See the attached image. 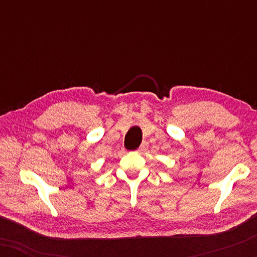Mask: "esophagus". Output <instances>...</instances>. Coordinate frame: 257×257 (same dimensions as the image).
Segmentation results:
<instances>
[{
    "label": "esophagus",
    "mask_w": 257,
    "mask_h": 257,
    "mask_svg": "<svg viewBox=\"0 0 257 257\" xmlns=\"http://www.w3.org/2000/svg\"><path fill=\"white\" fill-rule=\"evenodd\" d=\"M146 147H147V143H145V142H144V143L142 144V146H140V147H139V149H138V152H142V151H144V150H145V149H146Z\"/></svg>",
    "instance_id": "1"
}]
</instances>
